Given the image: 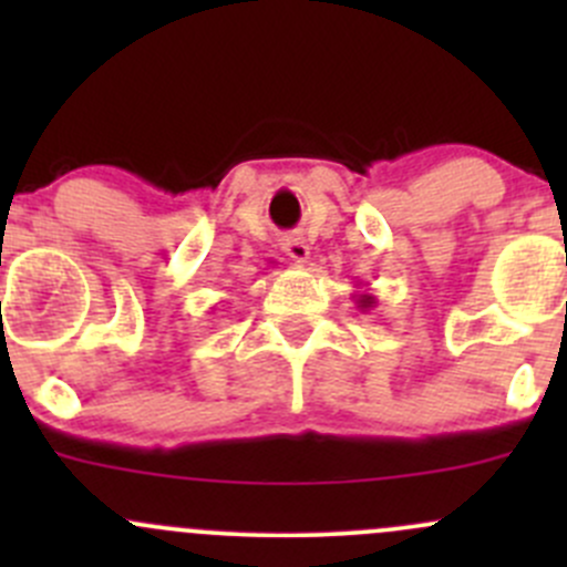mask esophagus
<instances>
[{"mask_svg":"<svg viewBox=\"0 0 567 567\" xmlns=\"http://www.w3.org/2000/svg\"><path fill=\"white\" fill-rule=\"evenodd\" d=\"M282 249H285V255H288L290 260H296V262H307V260H310V255H312L310 244H307L301 236L285 238Z\"/></svg>","mask_w":567,"mask_h":567,"instance_id":"34e87169","label":"esophagus"}]
</instances>
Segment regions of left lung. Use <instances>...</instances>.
Returning a JSON list of instances; mask_svg holds the SVG:
<instances>
[{
  "label": "left lung",
  "instance_id": "1",
  "mask_svg": "<svg viewBox=\"0 0 567 567\" xmlns=\"http://www.w3.org/2000/svg\"><path fill=\"white\" fill-rule=\"evenodd\" d=\"M357 305L362 307V310H370V307H375V296H370V293L357 296Z\"/></svg>",
  "mask_w": 567,
  "mask_h": 567
}]
</instances>
